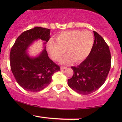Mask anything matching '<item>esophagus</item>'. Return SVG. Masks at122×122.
<instances>
[{
	"instance_id": "obj_1",
	"label": "esophagus",
	"mask_w": 122,
	"mask_h": 122,
	"mask_svg": "<svg viewBox=\"0 0 122 122\" xmlns=\"http://www.w3.org/2000/svg\"><path fill=\"white\" fill-rule=\"evenodd\" d=\"M67 67L66 66H61V70H64L66 69Z\"/></svg>"
}]
</instances>
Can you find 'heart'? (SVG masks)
Returning <instances> with one entry per match:
<instances>
[{
	"label": "heart",
	"instance_id": "1",
	"mask_svg": "<svg viewBox=\"0 0 122 122\" xmlns=\"http://www.w3.org/2000/svg\"><path fill=\"white\" fill-rule=\"evenodd\" d=\"M94 38L91 32L73 30L61 32L56 36L55 42L49 41L46 49L53 60L58 61L66 50L68 55L61 61L64 64L79 63L86 58L91 51Z\"/></svg>",
	"mask_w": 122,
	"mask_h": 122
}]
</instances>
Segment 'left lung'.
Masks as SVG:
<instances>
[{
  "mask_svg": "<svg viewBox=\"0 0 122 122\" xmlns=\"http://www.w3.org/2000/svg\"><path fill=\"white\" fill-rule=\"evenodd\" d=\"M94 43L91 51L83 62L72 66L73 75L68 80L73 90L81 95L93 93L104 83L111 68V53L108 46L97 32L93 31Z\"/></svg>",
  "mask_w": 122,
  "mask_h": 122,
  "instance_id": "1",
  "label": "left lung"
}]
</instances>
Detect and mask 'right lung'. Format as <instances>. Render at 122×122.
Returning a JSON list of instances; mask_svg holds the SVG:
<instances>
[{
	"label": "right lung",
	"mask_w": 122,
	"mask_h": 122,
	"mask_svg": "<svg viewBox=\"0 0 122 122\" xmlns=\"http://www.w3.org/2000/svg\"><path fill=\"white\" fill-rule=\"evenodd\" d=\"M50 29L35 27L22 33L17 38L10 54L11 69L16 82L25 90L38 92L51 81L55 72L60 71L48 57L45 45L50 39ZM44 41V49L37 56L31 57L27 51L34 42Z\"/></svg>",
	"instance_id": "right-lung-1"
}]
</instances>
